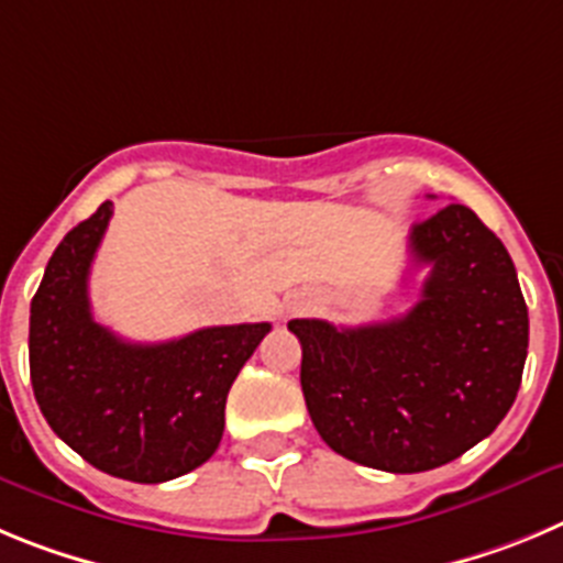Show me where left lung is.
<instances>
[{
  "label": "left lung",
  "instance_id": "obj_1",
  "mask_svg": "<svg viewBox=\"0 0 563 563\" xmlns=\"http://www.w3.org/2000/svg\"><path fill=\"white\" fill-rule=\"evenodd\" d=\"M409 257L429 275L404 317L358 328L288 322L319 438L393 474L452 463L499 427L519 393L530 331L508 250L465 205L415 224Z\"/></svg>",
  "mask_w": 563,
  "mask_h": 563
}]
</instances>
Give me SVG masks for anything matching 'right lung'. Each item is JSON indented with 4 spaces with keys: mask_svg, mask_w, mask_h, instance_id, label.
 <instances>
[{
    "mask_svg": "<svg viewBox=\"0 0 563 563\" xmlns=\"http://www.w3.org/2000/svg\"><path fill=\"white\" fill-rule=\"evenodd\" d=\"M111 201L64 235L30 302V382L49 429L86 463L131 483L199 468L224 434L232 382L269 322L136 344L95 322L89 269Z\"/></svg>",
    "mask_w": 563,
    "mask_h": 563,
    "instance_id": "right-lung-1",
    "label": "right lung"
}]
</instances>
